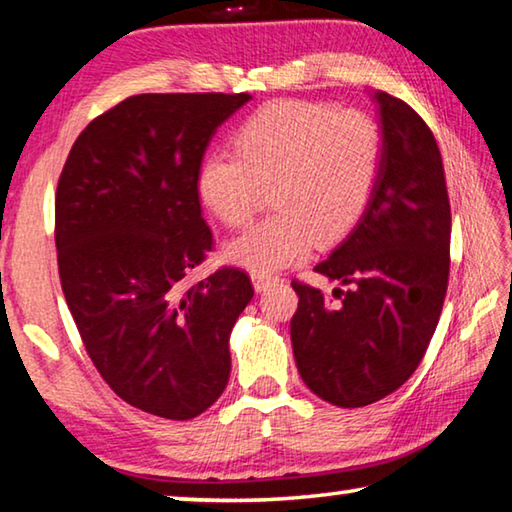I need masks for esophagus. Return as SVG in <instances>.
<instances>
[{
    "mask_svg": "<svg viewBox=\"0 0 512 512\" xmlns=\"http://www.w3.org/2000/svg\"><path fill=\"white\" fill-rule=\"evenodd\" d=\"M250 280H253L257 291H266L268 287H273L275 282H280V277L271 273H250Z\"/></svg>",
    "mask_w": 512,
    "mask_h": 512,
    "instance_id": "esophagus-1",
    "label": "esophagus"
}]
</instances>
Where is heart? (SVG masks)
I'll return each mask as SVG.
<instances>
[{
    "mask_svg": "<svg viewBox=\"0 0 512 512\" xmlns=\"http://www.w3.org/2000/svg\"><path fill=\"white\" fill-rule=\"evenodd\" d=\"M237 155H212L198 192L216 219L246 225L271 189L275 214L225 246L253 273L305 259L316 241L332 244L357 225L375 192L384 133L368 112L314 101H275L239 126Z\"/></svg>",
    "mask_w": 512,
    "mask_h": 512,
    "instance_id": "1",
    "label": "heart"
}]
</instances>
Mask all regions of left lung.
Returning a JSON list of instances; mask_svg holds the SVG:
<instances>
[{"label":"left lung","instance_id":"1","mask_svg":"<svg viewBox=\"0 0 512 512\" xmlns=\"http://www.w3.org/2000/svg\"><path fill=\"white\" fill-rule=\"evenodd\" d=\"M384 162L366 212L314 271L339 282L325 296L298 280L291 343L311 393L343 409L397 391L427 352L443 311L452 212L436 137L409 103L375 92Z\"/></svg>","mask_w":512,"mask_h":512}]
</instances>
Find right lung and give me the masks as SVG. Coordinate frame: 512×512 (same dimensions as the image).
<instances>
[{
	"label": "right lung",
	"mask_w": 512,
	"mask_h": 512,
	"mask_svg": "<svg viewBox=\"0 0 512 512\" xmlns=\"http://www.w3.org/2000/svg\"><path fill=\"white\" fill-rule=\"evenodd\" d=\"M250 99L135 94L85 126L58 178V273L85 350L121 400L167 420L219 400L255 293L232 266L187 284L214 244L198 201L205 149Z\"/></svg>",
	"instance_id": "1"
}]
</instances>
